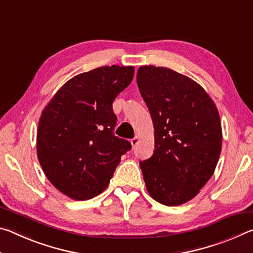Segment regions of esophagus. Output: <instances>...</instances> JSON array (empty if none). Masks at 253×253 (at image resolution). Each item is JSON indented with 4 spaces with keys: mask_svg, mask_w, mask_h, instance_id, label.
Segmentation results:
<instances>
[{
    "mask_svg": "<svg viewBox=\"0 0 253 253\" xmlns=\"http://www.w3.org/2000/svg\"><path fill=\"white\" fill-rule=\"evenodd\" d=\"M139 143V138L138 137H135V138H132V139H130V144H131V146L132 147H135V146H137V144Z\"/></svg>",
    "mask_w": 253,
    "mask_h": 253,
    "instance_id": "esophagus-1",
    "label": "esophagus"
}]
</instances>
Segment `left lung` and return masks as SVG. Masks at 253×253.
<instances>
[{
  "mask_svg": "<svg viewBox=\"0 0 253 253\" xmlns=\"http://www.w3.org/2000/svg\"><path fill=\"white\" fill-rule=\"evenodd\" d=\"M137 84L155 137L152 157L139 163L145 185L157 202L182 205L215 170L222 148L219 111L203 87L169 68L139 67Z\"/></svg>",
  "mask_w": 253,
  "mask_h": 253,
  "instance_id": "obj_1",
  "label": "left lung"
}]
</instances>
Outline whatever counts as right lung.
Wrapping results in <instances>:
<instances>
[{
	"label": "right lung",
	"instance_id": "1",
	"mask_svg": "<svg viewBox=\"0 0 253 253\" xmlns=\"http://www.w3.org/2000/svg\"><path fill=\"white\" fill-rule=\"evenodd\" d=\"M132 66H105L75 76L42 110L37 154L50 183L77 201L106 190L123 154L131 148L114 135L115 98L134 77Z\"/></svg>",
	"mask_w": 253,
	"mask_h": 253
}]
</instances>
